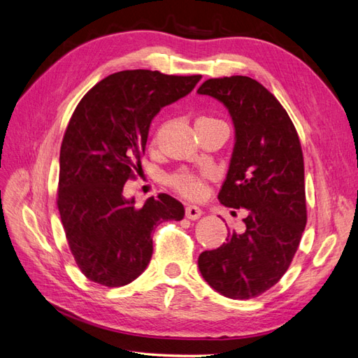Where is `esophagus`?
Listing matches in <instances>:
<instances>
[{
	"label": "esophagus",
	"mask_w": 358,
	"mask_h": 358,
	"mask_svg": "<svg viewBox=\"0 0 358 358\" xmlns=\"http://www.w3.org/2000/svg\"><path fill=\"white\" fill-rule=\"evenodd\" d=\"M203 215V210L196 206H186V217L192 219V221H195V219L201 217Z\"/></svg>",
	"instance_id": "34e87169"
}]
</instances>
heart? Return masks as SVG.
<instances>
[{"mask_svg": "<svg viewBox=\"0 0 358 358\" xmlns=\"http://www.w3.org/2000/svg\"><path fill=\"white\" fill-rule=\"evenodd\" d=\"M216 122H222L216 117H210V116H201L196 119L195 127L198 125H207V124H216ZM159 139V134L154 136L152 142L155 143ZM168 185L177 190L180 195L186 196V198H198L204 194V176L201 173L192 172L189 169H180L177 172H173L172 176L168 178Z\"/></svg>", "mask_w": 358, "mask_h": 358, "instance_id": "heart-1", "label": "heart"}]
</instances>
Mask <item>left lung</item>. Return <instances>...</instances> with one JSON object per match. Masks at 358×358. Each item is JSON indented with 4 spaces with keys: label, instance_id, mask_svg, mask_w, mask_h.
Returning <instances> with one entry per match:
<instances>
[{
    "label": "left lung",
    "instance_id": "left-lung-1",
    "mask_svg": "<svg viewBox=\"0 0 358 358\" xmlns=\"http://www.w3.org/2000/svg\"><path fill=\"white\" fill-rule=\"evenodd\" d=\"M198 94L219 99L231 115L236 145L217 198L225 207L246 210L245 231H228L217 250L199 254L198 266L224 296L251 299L286 273L307 224L299 136L280 101L257 80L210 78Z\"/></svg>",
    "mask_w": 358,
    "mask_h": 358
}]
</instances>
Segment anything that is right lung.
Segmentation results:
<instances>
[{
	"mask_svg": "<svg viewBox=\"0 0 358 358\" xmlns=\"http://www.w3.org/2000/svg\"><path fill=\"white\" fill-rule=\"evenodd\" d=\"M199 80L148 69L115 72L72 113L60 146L57 207L69 250L90 281L121 287L136 280L151 260L155 227L185 217L182 204L166 194L136 207L122 192L142 169L152 117Z\"/></svg>",
	"mask_w": 358,
	"mask_h": 358,
	"instance_id": "add662e5",
	"label": "right lung"
}]
</instances>
